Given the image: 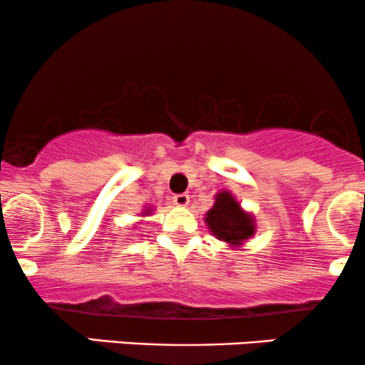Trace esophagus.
Returning a JSON list of instances; mask_svg holds the SVG:
<instances>
[{
  "label": "esophagus",
  "instance_id": "esophagus-1",
  "mask_svg": "<svg viewBox=\"0 0 365 365\" xmlns=\"http://www.w3.org/2000/svg\"><path fill=\"white\" fill-rule=\"evenodd\" d=\"M173 202L177 204V206H188V202H190V195L188 194H177L173 197Z\"/></svg>",
  "mask_w": 365,
  "mask_h": 365
}]
</instances>
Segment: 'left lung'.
I'll use <instances>...</instances> for the list:
<instances>
[{
	"label": "left lung",
	"mask_w": 365,
	"mask_h": 365,
	"mask_svg": "<svg viewBox=\"0 0 365 365\" xmlns=\"http://www.w3.org/2000/svg\"><path fill=\"white\" fill-rule=\"evenodd\" d=\"M206 223L220 240L240 245L254 235V220L240 209V204L228 192H221L216 197L212 209L206 215Z\"/></svg>",
	"instance_id": "left-lung-1"
}]
</instances>
